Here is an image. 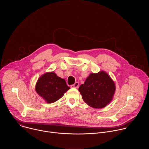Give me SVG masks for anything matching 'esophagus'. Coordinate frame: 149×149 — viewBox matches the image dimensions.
Wrapping results in <instances>:
<instances>
[{
	"label": "esophagus",
	"mask_w": 149,
	"mask_h": 149,
	"mask_svg": "<svg viewBox=\"0 0 149 149\" xmlns=\"http://www.w3.org/2000/svg\"><path fill=\"white\" fill-rule=\"evenodd\" d=\"M79 82H75L74 84L71 85V87L72 88H78L79 87Z\"/></svg>",
	"instance_id": "esophagus-1"
}]
</instances>
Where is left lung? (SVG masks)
<instances>
[{
  "label": "left lung",
  "mask_w": 149,
  "mask_h": 149,
  "mask_svg": "<svg viewBox=\"0 0 149 149\" xmlns=\"http://www.w3.org/2000/svg\"><path fill=\"white\" fill-rule=\"evenodd\" d=\"M84 101L90 107L101 109L112 100L116 87L110 77L104 71L92 73L78 89Z\"/></svg>",
  "instance_id": "8db88e82"
}]
</instances>
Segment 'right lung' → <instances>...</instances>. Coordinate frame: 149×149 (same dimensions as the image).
Returning a JSON list of instances; mask_svg holds the SVG:
<instances>
[{
  "label": "right lung",
  "mask_w": 149,
  "mask_h": 149,
  "mask_svg": "<svg viewBox=\"0 0 149 149\" xmlns=\"http://www.w3.org/2000/svg\"><path fill=\"white\" fill-rule=\"evenodd\" d=\"M70 87L65 79L58 77L54 72L42 75L36 85V91L48 103L54 102L61 98Z\"/></svg>",
  "instance_id": "1"
}]
</instances>
